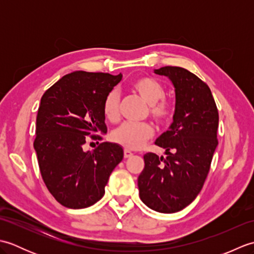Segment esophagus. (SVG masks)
<instances>
[{"label": "esophagus", "mask_w": 254, "mask_h": 254, "mask_svg": "<svg viewBox=\"0 0 254 254\" xmlns=\"http://www.w3.org/2000/svg\"><path fill=\"white\" fill-rule=\"evenodd\" d=\"M132 155H133V153L131 152V150L124 149V158H130Z\"/></svg>", "instance_id": "obj_1"}]
</instances>
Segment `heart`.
Wrapping results in <instances>:
<instances>
[{
	"instance_id": "heart-1",
	"label": "heart",
	"mask_w": 254,
	"mask_h": 254,
	"mask_svg": "<svg viewBox=\"0 0 254 254\" xmlns=\"http://www.w3.org/2000/svg\"><path fill=\"white\" fill-rule=\"evenodd\" d=\"M132 88L149 105V115L156 122L165 123L172 116V105L165 98L163 84L153 77H141L134 80ZM102 112L109 122L119 119V94L111 90L102 104ZM153 135V128L148 123H123L111 134L112 141L127 149H138Z\"/></svg>"
}]
</instances>
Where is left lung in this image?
I'll use <instances>...</instances> for the list:
<instances>
[{
  "instance_id": "obj_1",
  "label": "left lung",
  "mask_w": 254,
  "mask_h": 254,
  "mask_svg": "<svg viewBox=\"0 0 254 254\" xmlns=\"http://www.w3.org/2000/svg\"><path fill=\"white\" fill-rule=\"evenodd\" d=\"M154 72L174 84V122L155 142L166 149L167 157L145 154L137 185L145 205L170 214L187 207L202 190L218 144L219 118L212 91L196 75L179 66Z\"/></svg>"
}]
</instances>
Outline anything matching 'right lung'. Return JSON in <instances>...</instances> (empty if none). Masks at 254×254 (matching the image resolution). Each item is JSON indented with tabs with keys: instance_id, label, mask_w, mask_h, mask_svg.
I'll return each instance as SVG.
<instances>
[{
	"instance_id": "right-lung-1",
	"label": "right lung",
	"mask_w": 254,
	"mask_h": 254,
	"mask_svg": "<svg viewBox=\"0 0 254 254\" xmlns=\"http://www.w3.org/2000/svg\"><path fill=\"white\" fill-rule=\"evenodd\" d=\"M122 75L76 71L52 85L41 97L34 147L42 179L61 205L85 208L104 196L112 170L123 159L116 143L84 144L107 133L102 104Z\"/></svg>"
}]
</instances>
